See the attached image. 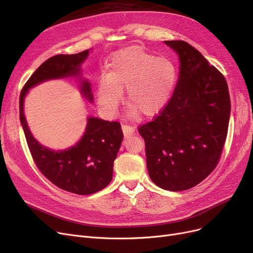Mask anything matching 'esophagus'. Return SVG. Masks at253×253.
Segmentation results:
<instances>
[{"label":"esophagus","instance_id":"34e87169","mask_svg":"<svg viewBox=\"0 0 253 253\" xmlns=\"http://www.w3.org/2000/svg\"><path fill=\"white\" fill-rule=\"evenodd\" d=\"M122 129H123L124 135L126 137H128L129 135H131L135 131V128L132 127V126H129V125H123V126H122Z\"/></svg>","mask_w":253,"mask_h":253}]
</instances>
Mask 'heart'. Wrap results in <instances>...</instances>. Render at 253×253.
Masks as SVG:
<instances>
[{"mask_svg": "<svg viewBox=\"0 0 253 253\" xmlns=\"http://www.w3.org/2000/svg\"><path fill=\"white\" fill-rule=\"evenodd\" d=\"M176 80V67L170 59L130 46L111 58L107 76L98 84V105L104 114L114 115L127 88V101L131 104L129 115L137 117L142 112L153 117L168 105Z\"/></svg>", "mask_w": 253, "mask_h": 253, "instance_id": "b5f03b06", "label": "heart"}]
</instances>
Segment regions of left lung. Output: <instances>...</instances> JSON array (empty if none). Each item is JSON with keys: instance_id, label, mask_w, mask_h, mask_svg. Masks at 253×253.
Segmentation results:
<instances>
[{"instance_id": "1", "label": "left lung", "mask_w": 253, "mask_h": 253, "mask_svg": "<svg viewBox=\"0 0 253 253\" xmlns=\"http://www.w3.org/2000/svg\"><path fill=\"white\" fill-rule=\"evenodd\" d=\"M165 43L178 55V80L166 108L138 132L151 180L164 190L179 192L200 183L218 165L230 98L225 78L198 50L183 41Z\"/></svg>"}]
</instances>
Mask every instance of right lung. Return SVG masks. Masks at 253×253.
<instances>
[{
  "instance_id": "right-lung-1",
  "label": "right lung",
  "mask_w": 253,
  "mask_h": 253,
  "mask_svg": "<svg viewBox=\"0 0 253 253\" xmlns=\"http://www.w3.org/2000/svg\"><path fill=\"white\" fill-rule=\"evenodd\" d=\"M91 51L56 55L40 65L22 89L20 120L31 155L41 172L58 188L77 195H90L109 184L114 162L123 141L119 122L88 117L85 130L79 141L63 150H52L42 145L31 133L24 112V102L29 89L39 84L64 78H76L82 96L93 102L90 83L82 77L81 65Z\"/></svg>"
}]
</instances>
